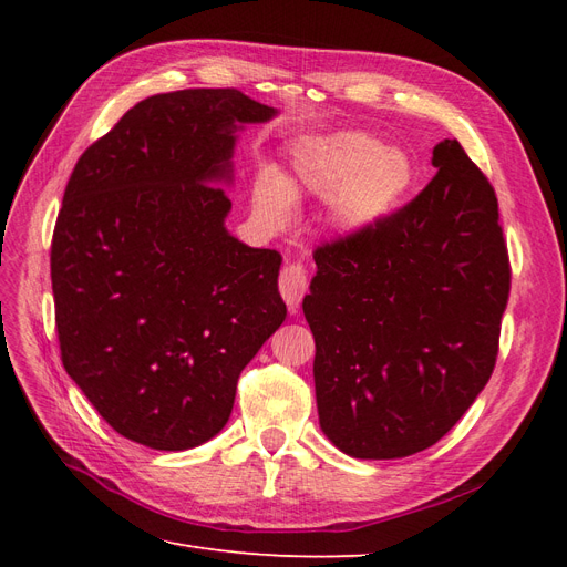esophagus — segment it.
<instances>
[{"mask_svg": "<svg viewBox=\"0 0 567 567\" xmlns=\"http://www.w3.org/2000/svg\"><path fill=\"white\" fill-rule=\"evenodd\" d=\"M279 293L286 300L288 310L296 312L307 293V274L300 265H286L279 274Z\"/></svg>", "mask_w": 567, "mask_h": 567, "instance_id": "34e87169", "label": "esophagus"}]
</instances>
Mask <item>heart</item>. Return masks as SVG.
<instances>
[{"mask_svg": "<svg viewBox=\"0 0 567 567\" xmlns=\"http://www.w3.org/2000/svg\"><path fill=\"white\" fill-rule=\"evenodd\" d=\"M419 169L404 148L383 146L367 132H331L305 140L293 151V182L262 169L252 188V208L269 227L293 217V192L329 198L331 225L340 234H367L411 196Z\"/></svg>", "mask_w": 567, "mask_h": 567, "instance_id": "heart-1", "label": "heart"}]
</instances>
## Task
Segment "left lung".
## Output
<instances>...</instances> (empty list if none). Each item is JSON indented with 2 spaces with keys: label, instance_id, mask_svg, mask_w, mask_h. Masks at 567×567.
I'll use <instances>...</instances> for the list:
<instances>
[{
  "label": "left lung",
  "instance_id": "left-lung-1",
  "mask_svg": "<svg viewBox=\"0 0 567 567\" xmlns=\"http://www.w3.org/2000/svg\"><path fill=\"white\" fill-rule=\"evenodd\" d=\"M437 175L367 234L315 250L310 323L323 435L354 458H402L447 435L489 381L511 265L494 188L456 140Z\"/></svg>",
  "mask_w": 567,
  "mask_h": 567
}]
</instances>
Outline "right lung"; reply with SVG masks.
I'll use <instances>...</instances> for the list:
<instances>
[{
	"instance_id": "obj_1",
	"label": "right lung",
	"mask_w": 567,
	"mask_h": 567,
	"mask_svg": "<svg viewBox=\"0 0 567 567\" xmlns=\"http://www.w3.org/2000/svg\"><path fill=\"white\" fill-rule=\"evenodd\" d=\"M277 115L238 90L130 109L82 153L51 238L68 375L115 433L182 452L227 425L238 375L286 319L281 255L234 238L236 130Z\"/></svg>"
}]
</instances>
